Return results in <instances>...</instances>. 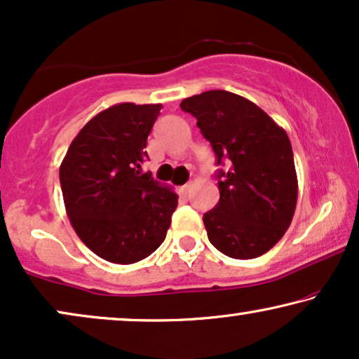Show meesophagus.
<instances>
[{"instance_id":"esophagus-1","label":"esophagus","mask_w":359,"mask_h":359,"mask_svg":"<svg viewBox=\"0 0 359 359\" xmlns=\"http://www.w3.org/2000/svg\"><path fill=\"white\" fill-rule=\"evenodd\" d=\"M189 188H191V183H186V184L181 186L180 191H181V193H183V194H186V193H188V191H189Z\"/></svg>"}]
</instances>
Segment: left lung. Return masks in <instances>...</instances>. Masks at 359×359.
Wrapping results in <instances>:
<instances>
[{"mask_svg": "<svg viewBox=\"0 0 359 359\" xmlns=\"http://www.w3.org/2000/svg\"><path fill=\"white\" fill-rule=\"evenodd\" d=\"M210 142L220 199L204 214L209 242L237 259L262 257L291 225L297 203L292 147L283 127L235 93L212 90L181 101Z\"/></svg>", "mask_w": 359, "mask_h": 359, "instance_id": "left-lung-1", "label": "left lung"}]
</instances>
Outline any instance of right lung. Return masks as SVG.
Masks as SVG:
<instances>
[{"mask_svg": "<svg viewBox=\"0 0 359 359\" xmlns=\"http://www.w3.org/2000/svg\"><path fill=\"white\" fill-rule=\"evenodd\" d=\"M161 104L121 102L93 117L60 165L68 219L81 242L111 263L132 264L163 243L178 196L142 173Z\"/></svg>", "mask_w": 359, "mask_h": 359, "instance_id": "obj_1", "label": "right lung"}]
</instances>
